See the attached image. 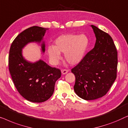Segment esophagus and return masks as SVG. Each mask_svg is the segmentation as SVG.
I'll list each match as a JSON object with an SVG mask.
<instances>
[{
  "label": "esophagus",
  "instance_id": "1",
  "mask_svg": "<svg viewBox=\"0 0 128 128\" xmlns=\"http://www.w3.org/2000/svg\"><path fill=\"white\" fill-rule=\"evenodd\" d=\"M68 72V70H66V69H64V70H62V73L63 75L66 74Z\"/></svg>",
  "mask_w": 128,
  "mask_h": 128
}]
</instances>
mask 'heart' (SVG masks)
Returning a JSON list of instances; mask_svg holds the SVG:
<instances>
[{
	"mask_svg": "<svg viewBox=\"0 0 128 128\" xmlns=\"http://www.w3.org/2000/svg\"><path fill=\"white\" fill-rule=\"evenodd\" d=\"M89 44V39L84 34H65L56 39L55 46H48V52L50 60L54 64L58 63L62 58L61 53H64L66 62L75 65L84 58Z\"/></svg>",
	"mask_w": 128,
	"mask_h": 128,
	"instance_id": "obj_1",
	"label": "heart"
}]
</instances>
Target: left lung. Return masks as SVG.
I'll list each match as a JSON object with an SVG mask.
<instances>
[{"label": "left lung", "instance_id": "1", "mask_svg": "<svg viewBox=\"0 0 128 128\" xmlns=\"http://www.w3.org/2000/svg\"><path fill=\"white\" fill-rule=\"evenodd\" d=\"M96 38L94 48L71 70L75 76V92L86 100L106 94L116 78L118 53L112 38L92 25Z\"/></svg>", "mask_w": 128, "mask_h": 128}]
</instances>
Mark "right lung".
Masks as SVG:
<instances>
[{"label":"right lung","instance_id":"right-lung-1","mask_svg":"<svg viewBox=\"0 0 128 128\" xmlns=\"http://www.w3.org/2000/svg\"><path fill=\"white\" fill-rule=\"evenodd\" d=\"M48 28L34 26L19 34L12 42L8 55V69L17 91L30 102H42L48 100L54 90L56 80L62 75L58 68L44 61L31 63L22 57V48L30 42H40ZM44 42L42 50L45 51Z\"/></svg>","mask_w":128,"mask_h":128}]
</instances>
